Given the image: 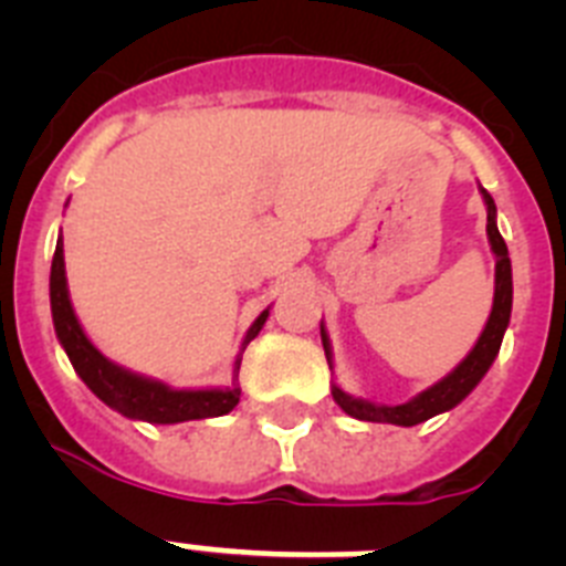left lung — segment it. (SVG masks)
<instances>
[{
  "label": "left lung",
  "instance_id": "obj_1",
  "mask_svg": "<svg viewBox=\"0 0 566 566\" xmlns=\"http://www.w3.org/2000/svg\"><path fill=\"white\" fill-rule=\"evenodd\" d=\"M484 198V207H488V240L490 249L496 254V289H493V308H490V317L484 323L482 334H479L476 345L470 348L468 357L453 368L448 377H442L439 382H433L431 388H424L422 394H417L413 399L402 405H377L371 399H359L345 394L337 382L332 385L334 402L343 408L348 417L363 419V422H388V424H402V428H411V424L424 422V419L437 417V413L451 411L468 397L479 382H482L484 374L490 371V365L496 359L499 348H502V337L510 326V312H513V269H510V254L507 243L499 234L496 227V203L490 198L488 189L479 187ZM319 337H323V348H326L328 368H334V354H332V339H328L326 326L319 323Z\"/></svg>",
  "mask_w": 566,
  "mask_h": 566
}]
</instances>
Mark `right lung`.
<instances>
[{
  "label": "right lung",
  "mask_w": 566,
  "mask_h": 566,
  "mask_svg": "<svg viewBox=\"0 0 566 566\" xmlns=\"http://www.w3.org/2000/svg\"><path fill=\"white\" fill-rule=\"evenodd\" d=\"M50 312H53V328H56L59 343H62L64 354H67L90 391L122 417L142 419V422L149 424H178L189 422V419L223 417V413L232 411L234 405L240 402V359H243L247 345L258 337L269 317L266 308L249 326L247 337L240 343L238 357H234L232 385L229 388H169L161 379L144 377V374H135L124 365L113 363V359L98 352L96 345L90 343L76 312H73V303H70L62 238L56 240V254H53V266H50Z\"/></svg>",
  "instance_id": "right-lung-1"
}]
</instances>
